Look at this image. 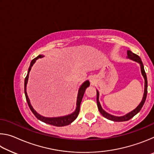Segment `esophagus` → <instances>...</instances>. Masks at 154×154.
I'll list each match as a JSON object with an SVG mask.
<instances>
[{
  "mask_svg": "<svg viewBox=\"0 0 154 154\" xmlns=\"http://www.w3.org/2000/svg\"><path fill=\"white\" fill-rule=\"evenodd\" d=\"M90 82H92V83H93V82H94V81H93V79H90Z\"/></svg>",
  "mask_w": 154,
  "mask_h": 154,
  "instance_id": "1",
  "label": "esophagus"
}]
</instances>
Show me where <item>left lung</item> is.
I'll return each instance as SVG.
<instances>
[{"label":"left lung","mask_w":154,"mask_h":154,"mask_svg":"<svg viewBox=\"0 0 154 154\" xmlns=\"http://www.w3.org/2000/svg\"><path fill=\"white\" fill-rule=\"evenodd\" d=\"M127 54H128V58H130L132 60L136 61L137 62H139L140 65V69H141V72L143 76L144 77L145 79V91H144V95H143V97L142 99V101L140 102L139 104V105L137 106V107L131 112H130L129 113L126 114V116H122V117H116V116H113L112 115H110L106 113L105 111L103 110L101 107L100 104L99 103L98 100V98H99V93L97 90H96V101H97V105H98V110L100 111V113L103 115V117H105V118L109 119V120L111 121H114V122H124V121H128L129 119H131L132 118L135 116V115L137 114L140 111V109L143 107V105L145 102L146 98H147V75H146V72L145 71L144 69V66H143V64L142 62L141 59H140V57L137 55V54H134L133 52H132L130 50H128L127 51Z\"/></svg>","instance_id":"8db88e82"}]
</instances>
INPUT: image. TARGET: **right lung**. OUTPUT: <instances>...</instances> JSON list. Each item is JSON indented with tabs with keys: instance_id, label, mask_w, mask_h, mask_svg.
I'll return each instance as SVG.
<instances>
[{
	"instance_id": "add662e5",
	"label": "right lung",
	"mask_w": 154,
	"mask_h": 154,
	"mask_svg": "<svg viewBox=\"0 0 154 154\" xmlns=\"http://www.w3.org/2000/svg\"><path fill=\"white\" fill-rule=\"evenodd\" d=\"M44 56L43 55H38L36 58H34L32 61L30 62V65L29 66V69H28V74L26 75V77L25 78V81H24V92H25V96H26V101L28 103V105L29 106V108L30 109L31 111L32 112L33 114L35 115V117L38 119H39L41 122H45L46 124H49L50 125H53V126H67V125L70 124L72 123L75 119L77 118L78 115L79 113V111H80V105L81 103H82L83 96L84 95V93L85 92V90L88 87L90 86V82L89 81H86V82H84L82 85V86L80 87L79 90V92H78V96H77V108L76 110H75V112H73L72 114H70L69 116H64V117H60V118H45V117H43L40 116L39 114H38L34 110V109L32 108V105H30V100L28 98V96H27V93H26V84L28 83V75H29V72L30 71L31 68H32V65L35 63V61L37 60L38 58H43Z\"/></svg>"
}]
</instances>
